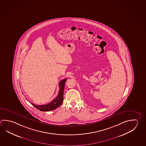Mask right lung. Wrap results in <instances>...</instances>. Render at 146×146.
Instances as JSON below:
<instances>
[{"mask_svg": "<svg viewBox=\"0 0 146 146\" xmlns=\"http://www.w3.org/2000/svg\"><path fill=\"white\" fill-rule=\"evenodd\" d=\"M66 78L63 79V80H61L60 83H59V86L60 88H59V91L58 96L55 99L53 100L52 102H50L48 104L41 105H36L32 103H31V104L36 108L42 111H50V110H54L55 109H56L63 102V92H64V89L65 82H66Z\"/></svg>", "mask_w": 146, "mask_h": 146, "instance_id": "add662e5", "label": "right lung"}]
</instances>
